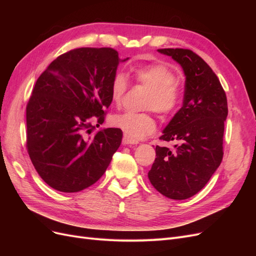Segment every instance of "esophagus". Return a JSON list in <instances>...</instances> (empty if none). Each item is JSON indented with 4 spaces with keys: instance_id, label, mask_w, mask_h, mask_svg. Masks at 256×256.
Returning a JSON list of instances; mask_svg holds the SVG:
<instances>
[{
    "instance_id": "esophagus-1",
    "label": "esophagus",
    "mask_w": 256,
    "mask_h": 256,
    "mask_svg": "<svg viewBox=\"0 0 256 256\" xmlns=\"http://www.w3.org/2000/svg\"><path fill=\"white\" fill-rule=\"evenodd\" d=\"M122 144L124 145H136V144H138V142L136 140H134V138H131L125 134V136H124V138H122Z\"/></svg>"
}]
</instances>
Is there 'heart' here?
<instances>
[{
  "instance_id": "obj_1",
  "label": "heart",
  "mask_w": 256,
  "mask_h": 256,
  "mask_svg": "<svg viewBox=\"0 0 256 256\" xmlns=\"http://www.w3.org/2000/svg\"><path fill=\"white\" fill-rule=\"evenodd\" d=\"M136 80L150 90L145 108L152 109L161 116L171 115L180 104V90L177 88L176 74L162 64H150L134 69ZM127 78L122 72H116L111 82V99L120 104L127 90ZM111 124L120 129L134 140L150 134L156 129V122L147 113L122 112L112 116Z\"/></svg>"
}]
</instances>
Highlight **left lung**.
<instances>
[{"label": "left lung", "instance_id": "obj_1", "mask_svg": "<svg viewBox=\"0 0 256 256\" xmlns=\"http://www.w3.org/2000/svg\"><path fill=\"white\" fill-rule=\"evenodd\" d=\"M182 68V106L162 131L160 140L175 141L174 150L156 146L148 180L162 196L186 200L202 190L223 158L228 100L218 76L188 49H159Z\"/></svg>", "mask_w": 256, "mask_h": 256}]
</instances>
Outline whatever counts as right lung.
<instances>
[{"instance_id":"right-lung-1","label":"right lung","mask_w":256,"mask_h":256,"mask_svg":"<svg viewBox=\"0 0 256 256\" xmlns=\"http://www.w3.org/2000/svg\"><path fill=\"white\" fill-rule=\"evenodd\" d=\"M111 48H79L54 60L37 79L26 106V147L42 180L60 192L95 184L122 143L118 128H100L122 62Z\"/></svg>"}]
</instances>
